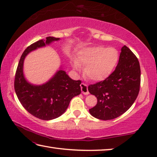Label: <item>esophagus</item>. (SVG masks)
<instances>
[{"label":"esophagus","instance_id":"1","mask_svg":"<svg viewBox=\"0 0 157 157\" xmlns=\"http://www.w3.org/2000/svg\"><path fill=\"white\" fill-rule=\"evenodd\" d=\"M80 86H81V91H82V94H83L84 95H89V94L88 86H87V85L86 84L82 83L80 84Z\"/></svg>","mask_w":157,"mask_h":157}]
</instances>
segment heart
<instances>
[{
    "label": "heart",
    "instance_id": "b5f03b06",
    "mask_svg": "<svg viewBox=\"0 0 157 157\" xmlns=\"http://www.w3.org/2000/svg\"><path fill=\"white\" fill-rule=\"evenodd\" d=\"M119 52L113 47L94 46L79 51L71 66L76 71L84 66V73L91 80H104L112 73L119 60Z\"/></svg>",
    "mask_w": 157,
    "mask_h": 157
}]
</instances>
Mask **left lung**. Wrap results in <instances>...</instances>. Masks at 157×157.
<instances>
[{"label":"left lung","instance_id":"1","mask_svg":"<svg viewBox=\"0 0 157 157\" xmlns=\"http://www.w3.org/2000/svg\"><path fill=\"white\" fill-rule=\"evenodd\" d=\"M140 68L137 57L126 46L121 48L115 71L105 80L89 86L97 105L89 113L100 120H112L131 107L139 95Z\"/></svg>","mask_w":157,"mask_h":157}]
</instances>
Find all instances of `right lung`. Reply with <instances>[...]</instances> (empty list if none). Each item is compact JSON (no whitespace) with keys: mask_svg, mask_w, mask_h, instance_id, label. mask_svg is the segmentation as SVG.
<instances>
[{"mask_svg":"<svg viewBox=\"0 0 157 157\" xmlns=\"http://www.w3.org/2000/svg\"><path fill=\"white\" fill-rule=\"evenodd\" d=\"M59 39L48 36L28 46L21 55L16 72L14 89L18 100L29 113L41 120H52L62 116L71 99L81 93V81L69 78L62 67L43 84H31L25 78L23 63L29 53Z\"/></svg>","mask_w":157,"mask_h":157,"instance_id":"1","label":"right lung"}]
</instances>
